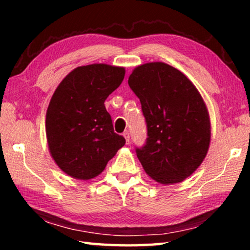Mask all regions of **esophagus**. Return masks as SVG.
Masks as SVG:
<instances>
[{
	"mask_svg": "<svg viewBox=\"0 0 250 250\" xmlns=\"http://www.w3.org/2000/svg\"><path fill=\"white\" fill-rule=\"evenodd\" d=\"M124 137L125 139L126 145H129V142H130V134H129L128 131H125V132H124Z\"/></svg>",
	"mask_w": 250,
	"mask_h": 250,
	"instance_id": "esophagus-1",
	"label": "esophagus"
}]
</instances>
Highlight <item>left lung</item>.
Segmentation results:
<instances>
[{
  "instance_id": "1",
  "label": "left lung",
  "mask_w": 250,
  "mask_h": 250,
  "mask_svg": "<svg viewBox=\"0 0 250 250\" xmlns=\"http://www.w3.org/2000/svg\"><path fill=\"white\" fill-rule=\"evenodd\" d=\"M128 83L146 118V145L137 156L147 175L161 184L180 183L201 166L210 143L206 104L179 69L154 62L135 67Z\"/></svg>"
}]
</instances>
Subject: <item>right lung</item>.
I'll return each mask as SVG.
<instances>
[{
    "instance_id": "1",
    "label": "right lung",
    "mask_w": 250,
    "mask_h": 250,
    "mask_svg": "<svg viewBox=\"0 0 250 250\" xmlns=\"http://www.w3.org/2000/svg\"><path fill=\"white\" fill-rule=\"evenodd\" d=\"M125 74L124 67L107 64L80 66L55 90L46 112V137L50 155L67 175L94 179L125 146L104 107Z\"/></svg>"
}]
</instances>
